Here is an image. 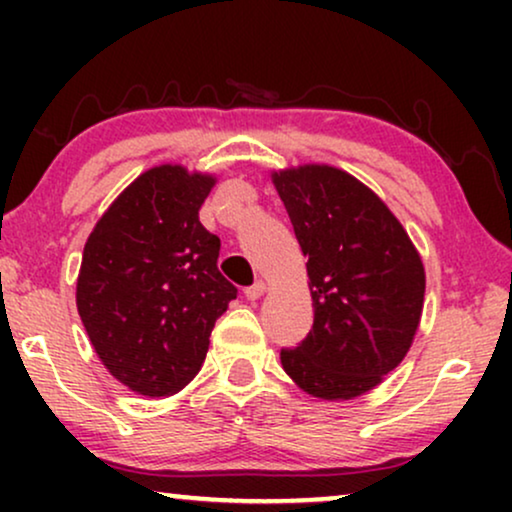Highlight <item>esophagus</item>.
<instances>
[{
  "label": "esophagus",
  "instance_id": "esophagus-1",
  "mask_svg": "<svg viewBox=\"0 0 512 512\" xmlns=\"http://www.w3.org/2000/svg\"><path fill=\"white\" fill-rule=\"evenodd\" d=\"M265 293V282L263 279H256L254 284L251 286H247V289H244V296H247L249 300H258Z\"/></svg>",
  "mask_w": 512,
  "mask_h": 512
}]
</instances>
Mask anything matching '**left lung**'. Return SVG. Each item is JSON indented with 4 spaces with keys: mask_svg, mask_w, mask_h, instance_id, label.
Returning <instances> with one entry per match:
<instances>
[{
    "mask_svg": "<svg viewBox=\"0 0 512 512\" xmlns=\"http://www.w3.org/2000/svg\"><path fill=\"white\" fill-rule=\"evenodd\" d=\"M272 179L307 256L314 307L310 333L282 349V366L312 396L366 394L415 338L422 258L387 205L352 174L305 165Z\"/></svg>",
    "mask_w": 512,
    "mask_h": 512,
    "instance_id": "left-lung-1",
    "label": "left lung"
}]
</instances>
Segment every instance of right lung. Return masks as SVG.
I'll return each instance as SVG.
<instances>
[{
	"mask_svg": "<svg viewBox=\"0 0 512 512\" xmlns=\"http://www.w3.org/2000/svg\"><path fill=\"white\" fill-rule=\"evenodd\" d=\"M214 179L160 165L118 195L90 233L76 307L97 356L142 396L198 375L237 289L216 268L221 242L198 219Z\"/></svg>",
	"mask_w": 512,
	"mask_h": 512,
	"instance_id": "add662e5",
	"label": "right lung"
}]
</instances>
